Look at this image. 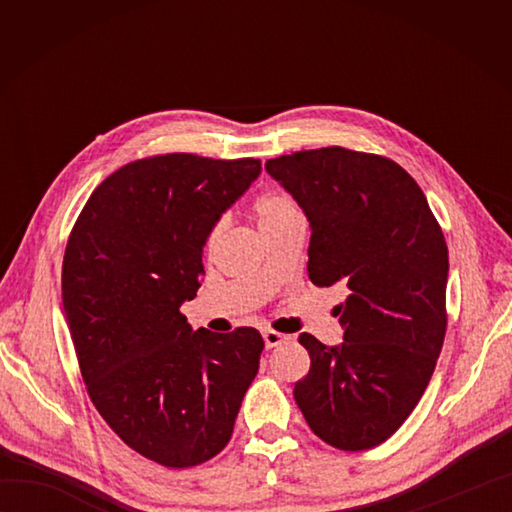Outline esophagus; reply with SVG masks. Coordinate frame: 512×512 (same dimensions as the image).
Returning a JSON list of instances; mask_svg holds the SVG:
<instances>
[{
	"label": "esophagus",
	"mask_w": 512,
	"mask_h": 512,
	"mask_svg": "<svg viewBox=\"0 0 512 512\" xmlns=\"http://www.w3.org/2000/svg\"><path fill=\"white\" fill-rule=\"evenodd\" d=\"M286 341H290V336H286V334L275 332V330H266V332H264L266 350H273V347H277V345H281V343H286Z\"/></svg>",
	"instance_id": "obj_1"
}]
</instances>
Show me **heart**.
Listing matches in <instances>:
<instances>
[{"label":"heart","instance_id":"b5f03b06","mask_svg":"<svg viewBox=\"0 0 512 512\" xmlns=\"http://www.w3.org/2000/svg\"><path fill=\"white\" fill-rule=\"evenodd\" d=\"M253 215L262 228V233L268 237L270 233H275L277 228H281L284 224L292 222V220H299L301 211H299V204L295 202L292 195H288L286 191H264L259 193L257 198L253 200ZM222 222H215L209 233H206L204 239V248L206 250H213L220 242V235H222Z\"/></svg>","mask_w":512,"mask_h":512}]
</instances>
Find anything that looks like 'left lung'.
Wrapping results in <instances>:
<instances>
[{"mask_svg":"<svg viewBox=\"0 0 512 512\" xmlns=\"http://www.w3.org/2000/svg\"><path fill=\"white\" fill-rule=\"evenodd\" d=\"M306 211L314 286L343 284V343L303 332L310 372L295 400L317 436L365 451L394 436L427 389L447 332L449 250L418 182L398 162L345 147L270 158Z\"/></svg>","mask_w":512,"mask_h":512,"instance_id":"left-lung-1","label":"left lung"}]
</instances>
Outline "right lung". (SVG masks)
I'll return each instance as SVG.
<instances>
[{"label":"right lung","mask_w":512,"mask_h":512,"mask_svg":"<svg viewBox=\"0 0 512 512\" xmlns=\"http://www.w3.org/2000/svg\"><path fill=\"white\" fill-rule=\"evenodd\" d=\"M257 158L158 154L107 176L76 217L61 295L85 389L129 449L189 469L215 458L259 369L255 328L191 330L180 306L204 275L209 228Z\"/></svg>","instance_id":"obj_1"}]
</instances>
